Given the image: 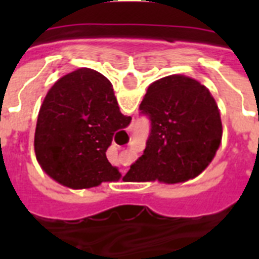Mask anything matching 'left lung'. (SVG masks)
Here are the masks:
<instances>
[{"label": "left lung", "instance_id": "obj_1", "mask_svg": "<svg viewBox=\"0 0 259 259\" xmlns=\"http://www.w3.org/2000/svg\"><path fill=\"white\" fill-rule=\"evenodd\" d=\"M139 109L149 119V136L123 180L175 184L206 168L222 140L219 110L206 87L184 75L162 77Z\"/></svg>", "mask_w": 259, "mask_h": 259}]
</instances>
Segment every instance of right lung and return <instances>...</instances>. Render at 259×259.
I'll return each mask as SVG.
<instances>
[{
	"label": "right lung",
	"mask_w": 259,
	"mask_h": 259,
	"mask_svg": "<svg viewBox=\"0 0 259 259\" xmlns=\"http://www.w3.org/2000/svg\"><path fill=\"white\" fill-rule=\"evenodd\" d=\"M119 111L113 85L100 72L79 68L49 89L38 113L35 152L42 170L68 188H92L120 178L106 150L131 123Z\"/></svg>",
	"instance_id": "1"
}]
</instances>
